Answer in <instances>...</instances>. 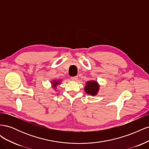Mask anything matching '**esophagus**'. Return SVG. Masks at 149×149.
I'll return each mask as SVG.
<instances>
[{"label":"esophagus","instance_id":"obj_1","mask_svg":"<svg viewBox=\"0 0 149 149\" xmlns=\"http://www.w3.org/2000/svg\"><path fill=\"white\" fill-rule=\"evenodd\" d=\"M71 80L73 81H76L78 80V76H74V77H71Z\"/></svg>","mask_w":149,"mask_h":149}]
</instances>
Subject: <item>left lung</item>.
I'll return each instance as SVG.
<instances>
[{
	"label": "left lung",
	"instance_id": "left-lung-1",
	"mask_svg": "<svg viewBox=\"0 0 149 149\" xmlns=\"http://www.w3.org/2000/svg\"><path fill=\"white\" fill-rule=\"evenodd\" d=\"M100 86L94 80L88 81L84 87V91L91 96H96L100 91Z\"/></svg>",
	"mask_w": 149,
	"mask_h": 149
}]
</instances>
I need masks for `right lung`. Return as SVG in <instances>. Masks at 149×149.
I'll return each mask as SVG.
<instances>
[{"mask_svg":"<svg viewBox=\"0 0 149 149\" xmlns=\"http://www.w3.org/2000/svg\"><path fill=\"white\" fill-rule=\"evenodd\" d=\"M62 81V79H58V80H56V79H53L52 81L51 82V84H52V88L55 90V91H56V88H57V86L59 85L60 84H61Z\"/></svg>","mask_w":149,"mask_h":149,"instance_id":"add662e5","label":"right lung"}]
</instances>
